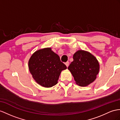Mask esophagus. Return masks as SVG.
Segmentation results:
<instances>
[{
	"label": "esophagus",
	"mask_w": 120,
	"mask_h": 120,
	"mask_svg": "<svg viewBox=\"0 0 120 120\" xmlns=\"http://www.w3.org/2000/svg\"><path fill=\"white\" fill-rule=\"evenodd\" d=\"M65 64L66 65V66H67V67H68V66H69V62H68V61H67V62H65Z\"/></svg>",
	"instance_id": "obj_1"
}]
</instances>
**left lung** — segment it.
Segmentation results:
<instances>
[{"label":"left lung","mask_w":120,"mask_h":120,"mask_svg":"<svg viewBox=\"0 0 120 120\" xmlns=\"http://www.w3.org/2000/svg\"><path fill=\"white\" fill-rule=\"evenodd\" d=\"M73 59L68 69L76 83L80 86H87L93 82L99 71L96 58L89 52L79 50L73 55Z\"/></svg>","instance_id":"8db88e82"}]
</instances>
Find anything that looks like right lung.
Here are the masks:
<instances>
[{
	"label": "right lung",
	"instance_id": "obj_1",
	"mask_svg": "<svg viewBox=\"0 0 120 120\" xmlns=\"http://www.w3.org/2000/svg\"><path fill=\"white\" fill-rule=\"evenodd\" d=\"M29 71L38 84L46 88L56 85L62 70L67 68L50 48L36 51L28 62Z\"/></svg>",
	"mask_w": 120,
	"mask_h": 120
}]
</instances>
